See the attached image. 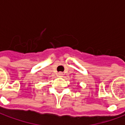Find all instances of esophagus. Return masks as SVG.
Here are the masks:
<instances>
[{
    "instance_id": "obj_1",
    "label": "esophagus",
    "mask_w": 125,
    "mask_h": 125,
    "mask_svg": "<svg viewBox=\"0 0 125 125\" xmlns=\"http://www.w3.org/2000/svg\"><path fill=\"white\" fill-rule=\"evenodd\" d=\"M63 74L62 72H59V73H58V75H59V76H62Z\"/></svg>"
}]
</instances>
